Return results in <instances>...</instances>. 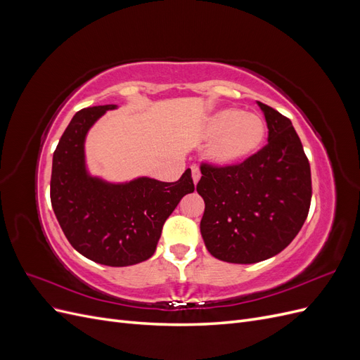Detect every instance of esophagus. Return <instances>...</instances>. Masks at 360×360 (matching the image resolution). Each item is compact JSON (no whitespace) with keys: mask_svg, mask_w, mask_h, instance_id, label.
Segmentation results:
<instances>
[{"mask_svg":"<svg viewBox=\"0 0 360 360\" xmlns=\"http://www.w3.org/2000/svg\"><path fill=\"white\" fill-rule=\"evenodd\" d=\"M191 171H192V179H193V183L197 184L198 183V180H200V177H201V172H200V168L198 167H192L191 168Z\"/></svg>","mask_w":360,"mask_h":360,"instance_id":"obj_1","label":"esophagus"}]
</instances>
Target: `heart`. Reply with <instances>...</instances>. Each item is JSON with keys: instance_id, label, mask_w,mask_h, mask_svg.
Wrapping results in <instances>:
<instances>
[{"instance_id": "b5f03b06", "label": "heart", "mask_w": 360, "mask_h": 360, "mask_svg": "<svg viewBox=\"0 0 360 360\" xmlns=\"http://www.w3.org/2000/svg\"><path fill=\"white\" fill-rule=\"evenodd\" d=\"M207 136L213 138L209 159L217 165H234L257 153L266 138V123L257 114L230 108L210 117Z\"/></svg>"}]
</instances>
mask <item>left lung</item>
Instances as JSON below:
<instances>
[{
	"mask_svg": "<svg viewBox=\"0 0 360 360\" xmlns=\"http://www.w3.org/2000/svg\"><path fill=\"white\" fill-rule=\"evenodd\" d=\"M269 143L234 165L201 163L197 191L205 210L200 224L209 252L234 264H252L284 250L311 205L309 160L291 120L258 102Z\"/></svg>",
	"mask_w": 360,
	"mask_h": 360,
	"instance_id": "1",
	"label": "left lung"
}]
</instances>
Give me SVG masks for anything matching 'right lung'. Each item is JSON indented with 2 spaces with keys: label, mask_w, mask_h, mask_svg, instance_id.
Returning a JSON list of instances; mask_svg holds the SVG:
<instances>
[{
  "label": "right lung",
  "mask_w": 360,
  "mask_h": 360,
  "mask_svg": "<svg viewBox=\"0 0 360 360\" xmlns=\"http://www.w3.org/2000/svg\"><path fill=\"white\" fill-rule=\"evenodd\" d=\"M117 105L78 111L53 151L51 202L69 243L94 263L132 266L155 254L162 226L186 193L195 191L191 169L174 183L141 177L105 183L85 169L89 129Z\"/></svg>",
  "instance_id": "1"
}]
</instances>
